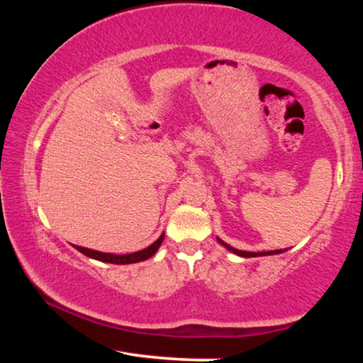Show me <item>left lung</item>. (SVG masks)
I'll list each match as a JSON object with an SVG mask.
<instances>
[{
  "label": "left lung",
  "instance_id": "left-lung-1",
  "mask_svg": "<svg viewBox=\"0 0 363 363\" xmlns=\"http://www.w3.org/2000/svg\"><path fill=\"white\" fill-rule=\"evenodd\" d=\"M219 243H223L227 250H230V251H233V253H235V255H238V256H243V257H255V256H267V255H279V253H281V250L266 251V253H251V251H242V250H235V248H232V247H229V245H227V243H224L223 240H219Z\"/></svg>",
  "mask_w": 363,
  "mask_h": 363
}]
</instances>
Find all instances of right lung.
<instances>
[{
	"label": "right lung",
	"instance_id": "obj_1",
	"mask_svg": "<svg viewBox=\"0 0 363 363\" xmlns=\"http://www.w3.org/2000/svg\"><path fill=\"white\" fill-rule=\"evenodd\" d=\"M164 235L158 238L155 243H152L150 247H147L145 250L136 251V253H130V255H112V253H101V251H94L89 248H83V247H75L79 253H83L86 256L93 257V259L102 261V262H112V264H133V262H139V261H145L149 259L150 256L157 253V250L162 245Z\"/></svg>",
	"mask_w": 363,
	"mask_h": 363
}]
</instances>
